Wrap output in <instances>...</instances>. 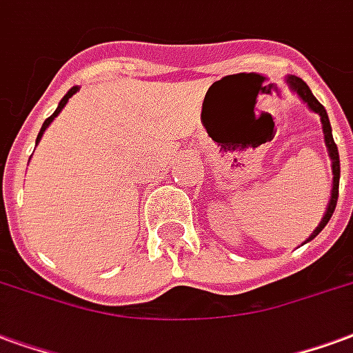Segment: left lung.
<instances>
[{
    "label": "left lung",
    "mask_w": 353,
    "mask_h": 353,
    "mask_svg": "<svg viewBox=\"0 0 353 353\" xmlns=\"http://www.w3.org/2000/svg\"><path fill=\"white\" fill-rule=\"evenodd\" d=\"M288 86L292 88V92L299 95L303 101L307 103L308 109L314 110V112H318L320 114V120H321V128H323V139H325V146H327V152H329V158H331V163H333V190H331V199H329V205H327V210H325V214L321 218L320 225L312 231V235L308 236L305 243L308 241H312L314 236L318 235L327 222L331 220V216L335 212V207H336V199H339V180H341V159H339V148L335 145V139H333V133H331V123H329V117H327V110L323 109V105H321L316 97L312 95L310 88L307 86V82L299 79V77H295V74H288Z\"/></svg>",
    "instance_id": "8db88e82"
}]
</instances>
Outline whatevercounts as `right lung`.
Listing matches in <instances>:
<instances>
[{
  "instance_id": "right-lung-1",
  "label": "right lung",
  "mask_w": 353,
  "mask_h": 353,
  "mask_svg": "<svg viewBox=\"0 0 353 353\" xmlns=\"http://www.w3.org/2000/svg\"><path fill=\"white\" fill-rule=\"evenodd\" d=\"M77 92H79V86H73V88L69 90L68 94H65V95H63V97H61V101H60V105H58V109L54 110L52 114H50V117L46 118V120H45V123H43V128H41L39 135H37V141H35V143H39V141H41V137H43V133H45V130H46V128H48V125H50V122H52L54 118H56V117H58V114H60V112H61V109H63V107H65V105H68L69 97H71V95H73V94H77Z\"/></svg>"
}]
</instances>
